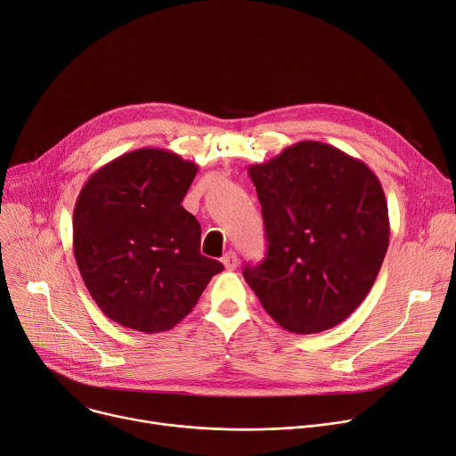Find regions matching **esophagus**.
<instances>
[{"instance_id": "1", "label": "esophagus", "mask_w": 456, "mask_h": 456, "mask_svg": "<svg viewBox=\"0 0 456 456\" xmlns=\"http://www.w3.org/2000/svg\"><path fill=\"white\" fill-rule=\"evenodd\" d=\"M222 262H224V266H225L229 272H232V270L238 268V256H236L234 251H227V253L224 255Z\"/></svg>"}]
</instances>
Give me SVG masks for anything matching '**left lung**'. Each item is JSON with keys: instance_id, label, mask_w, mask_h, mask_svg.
Returning <instances> with one entry per match:
<instances>
[{"instance_id": "8db88e82", "label": "left lung", "mask_w": 456, "mask_h": 456, "mask_svg": "<svg viewBox=\"0 0 456 456\" xmlns=\"http://www.w3.org/2000/svg\"><path fill=\"white\" fill-rule=\"evenodd\" d=\"M248 174L256 188L268 253L244 279L289 332L316 334L358 308L390 242L388 203L368 164L303 140Z\"/></svg>"}]
</instances>
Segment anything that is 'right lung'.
Returning a JSON list of instances; mask_svg holds the SVG:
<instances>
[{
  "label": "right lung",
  "instance_id": "1",
  "mask_svg": "<svg viewBox=\"0 0 456 456\" xmlns=\"http://www.w3.org/2000/svg\"><path fill=\"white\" fill-rule=\"evenodd\" d=\"M198 164L142 148L95 170L74 208V256L112 322L146 334L175 327L224 270L200 253L201 225L181 201Z\"/></svg>",
  "mask_w": 456,
  "mask_h": 456
}]
</instances>
